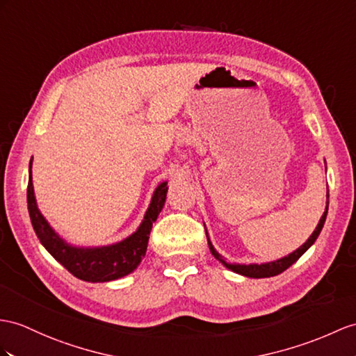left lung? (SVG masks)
<instances>
[{"label": "left lung", "mask_w": 356, "mask_h": 356, "mask_svg": "<svg viewBox=\"0 0 356 356\" xmlns=\"http://www.w3.org/2000/svg\"><path fill=\"white\" fill-rule=\"evenodd\" d=\"M326 199H329V192L326 193ZM327 205H329V201H326V210L323 213L322 218H320V222L316 227L314 232L311 234L309 238L303 243L300 248H298L294 252L289 254L287 257L284 258H280L276 259V261H270V263H261V264H231L228 261H225V259L222 258V255H219L218 250L214 249L213 243L210 241V238H208V234H207V240H208V248H210L211 254L214 255V258L218 259V261H220L225 267L229 268V270L236 272L238 275H243V276H248V278H270V276H276L282 273L284 270H287V268L298 261V259L307 252V250L314 245V241L317 240L320 231H322L323 225H325V220H326V214H327ZM207 231V229H205Z\"/></svg>", "instance_id": "left-lung-1"}]
</instances>
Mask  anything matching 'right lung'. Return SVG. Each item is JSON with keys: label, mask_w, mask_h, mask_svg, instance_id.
<instances>
[{"label": "right lung", "mask_w": 356, "mask_h": 356, "mask_svg": "<svg viewBox=\"0 0 356 356\" xmlns=\"http://www.w3.org/2000/svg\"><path fill=\"white\" fill-rule=\"evenodd\" d=\"M33 160V159H31ZM27 187V204L31 225L38 238L48 252L71 272L78 280L88 282H108L122 278L134 272L140 264L148 248L152 223L157 220L163 210L168 193V181L159 184L152 195L151 204L145 213V218L136 232L115 245L99 248H78L69 245L49 227L47 219L39 211L36 197H34L31 161Z\"/></svg>", "instance_id": "obj_1"}]
</instances>
